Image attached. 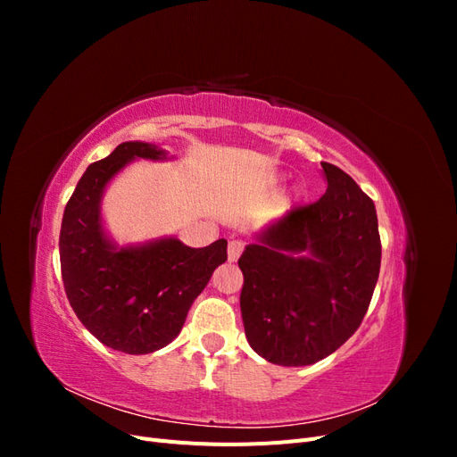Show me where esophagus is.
<instances>
[{"instance_id":"34e87169","label":"esophagus","mask_w":457,"mask_h":457,"mask_svg":"<svg viewBox=\"0 0 457 457\" xmlns=\"http://www.w3.org/2000/svg\"><path fill=\"white\" fill-rule=\"evenodd\" d=\"M242 252H244V244H242L240 240H230V242H228V261H230V262L238 261V257L242 255Z\"/></svg>"}]
</instances>
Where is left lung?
Listing matches in <instances>:
<instances>
[{"label": "left lung", "mask_w": 457, "mask_h": 457, "mask_svg": "<svg viewBox=\"0 0 457 457\" xmlns=\"http://www.w3.org/2000/svg\"><path fill=\"white\" fill-rule=\"evenodd\" d=\"M326 195L255 234L238 265L247 343L278 366H309L361 326L378 284L376 205L353 177L322 162Z\"/></svg>", "instance_id": "1"}]
</instances>
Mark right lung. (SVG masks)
<instances>
[{"label": "right lung", "instance_id": "add662e5", "mask_svg": "<svg viewBox=\"0 0 457 457\" xmlns=\"http://www.w3.org/2000/svg\"><path fill=\"white\" fill-rule=\"evenodd\" d=\"M135 160H171L163 148L128 141L91 163L66 204L61 270L76 316L106 347L148 354L181 331L192 303L227 261V240L188 247L177 237L120 245L104 228L103 196Z\"/></svg>", "mask_w": 457, "mask_h": 457}]
</instances>
